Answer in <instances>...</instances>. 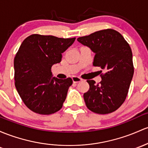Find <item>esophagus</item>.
I'll return each mask as SVG.
<instances>
[{
	"label": "esophagus",
	"mask_w": 148,
	"mask_h": 148,
	"mask_svg": "<svg viewBox=\"0 0 148 148\" xmlns=\"http://www.w3.org/2000/svg\"><path fill=\"white\" fill-rule=\"evenodd\" d=\"M72 80L73 82H75V83H77V82H80V81H82V79H81L80 77H77V76H73V77H72Z\"/></svg>",
	"instance_id": "34e87169"
}]
</instances>
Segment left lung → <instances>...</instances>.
Returning <instances> with one entry per match:
<instances>
[{"instance_id":"left-lung-1","label":"left lung","mask_w":148,"mask_h":148,"mask_svg":"<svg viewBox=\"0 0 148 148\" xmlns=\"http://www.w3.org/2000/svg\"><path fill=\"white\" fill-rule=\"evenodd\" d=\"M77 40L95 53L93 66L105 72L98 85L94 80H87L90 90L83 95L87 107L99 114L114 112L124 102L134 73L129 44L112 29L100 30Z\"/></svg>"}]
</instances>
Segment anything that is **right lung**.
Instances as JSON below:
<instances>
[{"label": "right lung", "mask_w": 148, "mask_h": 148, "mask_svg": "<svg viewBox=\"0 0 148 148\" xmlns=\"http://www.w3.org/2000/svg\"><path fill=\"white\" fill-rule=\"evenodd\" d=\"M75 38L32 34L22 43L14 59L15 87L32 112L49 115L62 108L72 79L53 77L51 67L61 61L62 53Z\"/></svg>", "instance_id": "1"}]
</instances>
